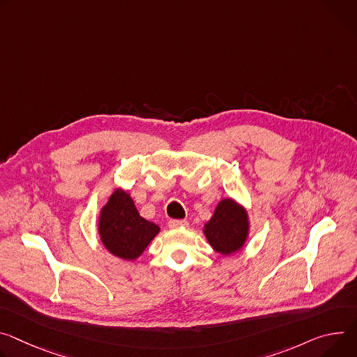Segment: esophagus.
<instances>
[{"label":"esophagus","instance_id":"esophagus-1","mask_svg":"<svg viewBox=\"0 0 357 357\" xmlns=\"http://www.w3.org/2000/svg\"><path fill=\"white\" fill-rule=\"evenodd\" d=\"M168 226H169V228H171V229H178V228H186V226H188V220H185V219H172V220H169Z\"/></svg>","mask_w":357,"mask_h":357}]
</instances>
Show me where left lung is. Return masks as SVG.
Returning a JSON list of instances; mask_svg holds the SVG:
<instances>
[{
    "instance_id": "obj_1",
    "label": "left lung",
    "mask_w": 357,
    "mask_h": 357,
    "mask_svg": "<svg viewBox=\"0 0 357 357\" xmlns=\"http://www.w3.org/2000/svg\"><path fill=\"white\" fill-rule=\"evenodd\" d=\"M250 232L249 213L243 205L232 198L218 202L212 218L204 225V235L212 249L231 256L243 249Z\"/></svg>"
}]
</instances>
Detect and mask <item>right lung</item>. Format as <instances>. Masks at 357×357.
<instances>
[{"label": "right lung", "instance_id": "1", "mask_svg": "<svg viewBox=\"0 0 357 357\" xmlns=\"http://www.w3.org/2000/svg\"><path fill=\"white\" fill-rule=\"evenodd\" d=\"M96 228L104 248L123 261H135L160 231L139 215L131 193L122 188L114 189L101 208Z\"/></svg>", "mask_w": 357, "mask_h": 357}]
</instances>
